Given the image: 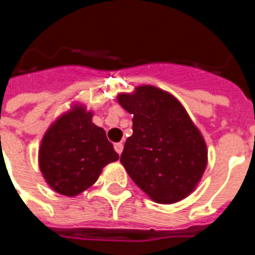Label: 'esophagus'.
Listing matches in <instances>:
<instances>
[{
    "label": "esophagus",
    "instance_id": "34e87169",
    "mask_svg": "<svg viewBox=\"0 0 255 255\" xmlns=\"http://www.w3.org/2000/svg\"><path fill=\"white\" fill-rule=\"evenodd\" d=\"M114 148H115V151L119 153V155H122V152H123V144L122 143H116L115 145H114Z\"/></svg>",
    "mask_w": 255,
    "mask_h": 255
}]
</instances>
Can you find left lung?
<instances>
[{
  "label": "left lung",
  "instance_id": "obj_1",
  "mask_svg": "<svg viewBox=\"0 0 255 255\" xmlns=\"http://www.w3.org/2000/svg\"><path fill=\"white\" fill-rule=\"evenodd\" d=\"M118 102L132 118L120 163L136 185L159 204L188 197L208 164L206 143L185 108L172 94L144 85Z\"/></svg>",
  "mask_w": 255,
  "mask_h": 255
}]
</instances>
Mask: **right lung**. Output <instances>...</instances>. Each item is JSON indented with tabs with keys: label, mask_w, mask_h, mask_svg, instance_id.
Returning <instances> with one entry per match:
<instances>
[{
	"label": "right lung",
	"mask_w": 255,
	"mask_h": 255,
	"mask_svg": "<svg viewBox=\"0 0 255 255\" xmlns=\"http://www.w3.org/2000/svg\"><path fill=\"white\" fill-rule=\"evenodd\" d=\"M92 111L74 104L42 137L38 163L47 185L75 197L94 185L103 168L119 159L106 131L92 123Z\"/></svg>",
	"instance_id": "add662e5"
}]
</instances>
